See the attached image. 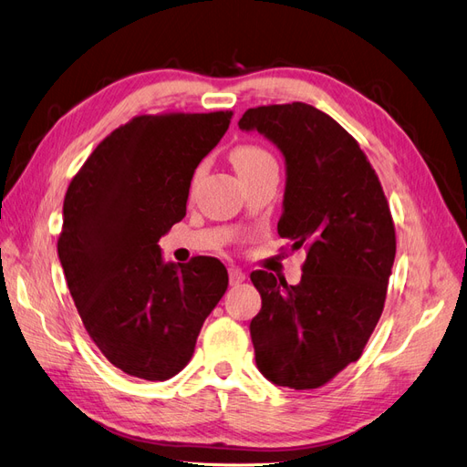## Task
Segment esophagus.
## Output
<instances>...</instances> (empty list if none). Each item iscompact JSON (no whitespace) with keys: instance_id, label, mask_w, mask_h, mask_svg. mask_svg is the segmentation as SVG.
I'll use <instances>...</instances> for the list:
<instances>
[{"instance_id":"esophagus-1","label":"esophagus","mask_w":467,"mask_h":467,"mask_svg":"<svg viewBox=\"0 0 467 467\" xmlns=\"http://www.w3.org/2000/svg\"><path fill=\"white\" fill-rule=\"evenodd\" d=\"M245 281V273L237 267H230V285L237 286L239 283Z\"/></svg>"}]
</instances>
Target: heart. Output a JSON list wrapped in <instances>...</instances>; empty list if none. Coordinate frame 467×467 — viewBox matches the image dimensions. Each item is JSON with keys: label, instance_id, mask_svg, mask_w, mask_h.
<instances>
[{"label": "heart", "instance_id": "obj_1", "mask_svg": "<svg viewBox=\"0 0 467 467\" xmlns=\"http://www.w3.org/2000/svg\"><path fill=\"white\" fill-rule=\"evenodd\" d=\"M232 162L239 176H247L251 172H257L263 167L273 165L275 159L269 150H265L259 145H239L232 150ZM200 176H202V169L196 171L192 184L200 181Z\"/></svg>", "mask_w": 467, "mask_h": 467}]
</instances>
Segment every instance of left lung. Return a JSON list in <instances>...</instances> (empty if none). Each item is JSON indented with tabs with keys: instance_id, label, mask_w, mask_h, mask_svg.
Listing matches in <instances>:
<instances>
[{
	"instance_id": "1",
	"label": "left lung",
	"mask_w": 467,
	"mask_h": 467,
	"mask_svg": "<svg viewBox=\"0 0 467 467\" xmlns=\"http://www.w3.org/2000/svg\"><path fill=\"white\" fill-rule=\"evenodd\" d=\"M257 131L285 157L281 237L306 247L302 281L254 271L261 310L249 332L257 369L279 387L318 389L361 351L381 318L395 263V225L383 188L358 141L302 102L251 108Z\"/></svg>"
}]
</instances>
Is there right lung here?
Masks as SVG:
<instances>
[{
	"mask_svg": "<svg viewBox=\"0 0 467 467\" xmlns=\"http://www.w3.org/2000/svg\"><path fill=\"white\" fill-rule=\"evenodd\" d=\"M232 111L137 116L111 131L74 176L58 259L86 332L123 373L167 381L186 368L228 288L216 257L167 263L159 239L186 213L196 167Z\"/></svg>",
	"mask_w": 467,
	"mask_h": 467,
	"instance_id": "add662e5",
	"label": "right lung"
}]
</instances>
